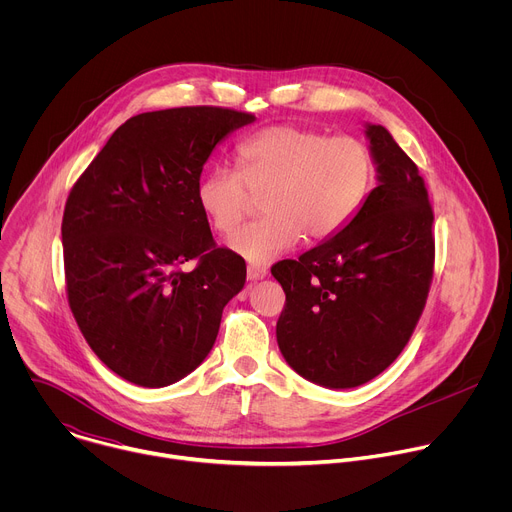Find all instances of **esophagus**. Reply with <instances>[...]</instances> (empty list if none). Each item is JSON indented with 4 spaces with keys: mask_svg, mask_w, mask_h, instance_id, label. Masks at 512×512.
Wrapping results in <instances>:
<instances>
[{
    "mask_svg": "<svg viewBox=\"0 0 512 512\" xmlns=\"http://www.w3.org/2000/svg\"><path fill=\"white\" fill-rule=\"evenodd\" d=\"M267 275V267L265 265H249L247 267V277L251 281H257V279H263Z\"/></svg>",
    "mask_w": 512,
    "mask_h": 512,
    "instance_id": "1",
    "label": "esophagus"
}]
</instances>
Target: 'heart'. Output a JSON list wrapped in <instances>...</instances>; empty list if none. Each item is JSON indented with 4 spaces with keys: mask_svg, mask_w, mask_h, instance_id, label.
<instances>
[{
    "mask_svg": "<svg viewBox=\"0 0 512 512\" xmlns=\"http://www.w3.org/2000/svg\"><path fill=\"white\" fill-rule=\"evenodd\" d=\"M239 174L206 172L196 184V204L210 227L231 235L243 221L249 194H263L261 221L239 231L229 247L253 265L294 249L302 237L320 243L342 231L369 198L375 158L356 137L273 125L237 148Z\"/></svg>",
    "mask_w": 512,
    "mask_h": 512,
    "instance_id": "obj_1",
    "label": "heart"
}]
</instances>
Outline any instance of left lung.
<instances>
[{
    "label": "left lung",
    "instance_id": "left-lung-1",
    "mask_svg": "<svg viewBox=\"0 0 512 512\" xmlns=\"http://www.w3.org/2000/svg\"><path fill=\"white\" fill-rule=\"evenodd\" d=\"M377 186L352 221L271 275L285 291L277 344L285 362L326 389L381 375L405 348L433 271V212L417 166L387 127L364 123Z\"/></svg>",
    "mask_w": 512,
    "mask_h": 512
}]
</instances>
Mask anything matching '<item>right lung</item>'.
<instances>
[{
  "instance_id": "add662e5",
  "label": "right lung",
  "mask_w": 512,
  "mask_h": 512,
  "mask_svg": "<svg viewBox=\"0 0 512 512\" xmlns=\"http://www.w3.org/2000/svg\"><path fill=\"white\" fill-rule=\"evenodd\" d=\"M255 117L180 107L127 119L70 190L62 218L68 304L121 379L160 389L208 356L245 261L214 245L196 204L212 150ZM198 258L192 272L181 265Z\"/></svg>"
}]
</instances>
